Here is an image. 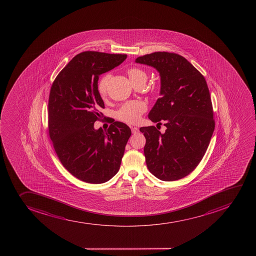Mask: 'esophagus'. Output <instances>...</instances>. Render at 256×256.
<instances>
[{
    "label": "esophagus",
    "instance_id": "esophagus-1",
    "mask_svg": "<svg viewBox=\"0 0 256 256\" xmlns=\"http://www.w3.org/2000/svg\"><path fill=\"white\" fill-rule=\"evenodd\" d=\"M131 130H132V134H138V132H140V130L136 128V126H134V128H131Z\"/></svg>",
    "mask_w": 256,
    "mask_h": 256
}]
</instances>
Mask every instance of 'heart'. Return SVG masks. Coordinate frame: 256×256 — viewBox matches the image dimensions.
<instances>
[{
	"mask_svg": "<svg viewBox=\"0 0 256 256\" xmlns=\"http://www.w3.org/2000/svg\"><path fill=\"white\" fill-rule=\"evenodd\" d=\"M128 74L132 82L138 80H147V74L142 69L132 68L128 71ZM110 75L106 74L100 80L98 84V92L102 96L106 95V86L108 84ZM147 110L146 104L142 101H134L124 104L116 112V118L126 124H137L142 116V114Z\"/></svg>",
	"mask_w": 256,
	"mask_h": 256,
	"instance_id": "1",
	"label": "heart"
}]
</instances>
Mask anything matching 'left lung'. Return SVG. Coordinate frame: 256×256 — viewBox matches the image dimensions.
<instances>
[{
  "instance_id": "8db88e82",
  "label": "left lung",
  "mask_w": 256,
  "mask_h": 256,
  "mask_svg": "<svg viewBox=\"0 0 256 256\" xmlns=\"http://www.w3.org/2000/svg\"><path fill=\"white\" fill-rule=\"evenodd\" d=\"M137 64L152 66L160 76V98L148 118L161 124L140 128L146 138L144 156L150 172L162 181L190 174L204 155L214 130L210 91L204 78L178 54L157 52L140 56Z\"/></svg>"
}]
</instances>
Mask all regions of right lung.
<instances>
[{"instance_id":"obj_1","label":"right lung","mask_w":256,"mask_h":256,"mask_svg":"<svg viewBox=\"0 0 256 256\" xmlns=\"http://www.w3.org/2000/svg\"><path fill=\"white\" fill-rule=\"evenodd\" d=\"M126 54L84 52L74 56L52 85L48 130L56 155L74 177L102 184L118 172L130 126L114 122L108 130L94 128L104 102L99 76L118 66Z\"/></svg>"}]
</instances>
